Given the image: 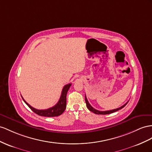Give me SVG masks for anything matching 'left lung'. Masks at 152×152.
I'll return each mask as SVG.
<instances>
[{"instance_id": "obj_1", "label": "left lung", "mask_w": 152, "mask_h": 152, "mask_svg": "<svg viewBox=\"0 0 152 152\" xmlns=\"http://www.w3.org/2000/svg\"><path fill=\"white\" fill-rule=\"evenodd\" d=\"M85 103H86L87 107V108H88V109L89 110L92 112L93 113H94V114H102V115L109 114H111V113H113V112H115L118 111V110H120V109H121V108H123L124 106H125L126 104L128 103V102H127V103H126L124 104H123V106H121V107H119V108H115V109H114V110H107V111H99V110H98L95 109V108H93V107L91 105L90 103H89L88 102V100H87V99L86 96H85Z\"/></svg>"}]
</instances>
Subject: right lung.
<instances>
[{
  "mask_svg": "<svg viewBox=\"0 0 152 152\" xmlns=\"http://www.w3.org/2000/svg\"><path fill=\"white\" fill-rule=\"evenodd\" d=\"M71 86V83H69L66 85L63 88V90L61 92V94L60 96V98L58 101V102L53 107H50L48 109L45 110H38L32 107L31 106L27 103L26 101L24 99V98H22L24 100V102L26 103V104L28 105L31 110H33L34 113L38 114V115L44 116V117H55L60 115L63 112L65 111L66 108V96H67V93L69 91L70 87Z\"/></svg>",
  "mask_w": 152,
  "mask_h": 152,
  "instance_id": "obj_1",
  "label": "right lung"
}]
</instances>
